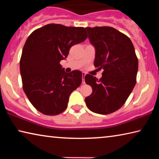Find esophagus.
I'll return each mask as SVG.
<instances>
[{
	"mask_svg": "<svg viewBox=\"0 0 159 159\" xmlns=\"http://www.w3.org/2000/svg\"><path fill=\"white\" fill-rule=\"evenodd\" d=\"M85 72H83V83H85Z\"/></svg>",
	"mask_w": 159,
	"mask_h": 159,
	"instance_id": "esophagus-1",
	"label": "esophagus"
}]
</instances>
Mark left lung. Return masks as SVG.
Masks as SVG:
<instances>
[{
	"instance_id": "obj_1",
	"label": "left lung",
	"mask_w": 159,
	"mask_h": 159,
	"mask_svg": "<svg viewBox=\"0 0 159 159\" xmlns=\"http://www.w3.org/2000/svg\"><path fill=\"white\" fill-rule=\"evenodd\" d=\"M86 30L95 49L94 65L104 71L99 80L85 75V81L92 87L93 92L85 101L90 111L109 114L119 109L133 90L138 60L130 39L116 29L96 26Z\"/></svg>"
}]
</instances>
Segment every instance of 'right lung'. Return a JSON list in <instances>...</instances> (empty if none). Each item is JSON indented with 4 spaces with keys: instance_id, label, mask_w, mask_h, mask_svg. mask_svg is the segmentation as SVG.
I'll use <instances>...</instances> for the list:
<instances>
[{
    "instance_id": "1",
    "label": "right lung",
    "mask_w": 159,
    "mask_h": 159,
    "mask_svg": "<svg viewBox=\"0 0 159 159\" xmlns=\"http://www.w3.org/2000/svg\"><path fill=\"white\" fill-rule=\"evenodd\" d=\"M87 37L83 27L50 24L35 30L26 39L20 66L23 90L42 114L63 112L71 93L81 84V71L66 73L60 62L67 57L70 48Z\"/></svg>"
}]
</instances>
